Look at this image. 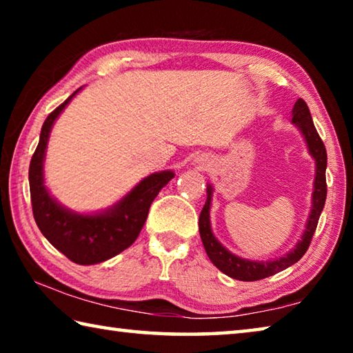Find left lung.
Wrapping results in <instances>:
<instances>
[{
    "mask_svg": "<svg viewBox=\"0 0 353 353\" xmlns=\"http://www.w3.org/2000/svg\"><path fill=\"white\" fill-rule=\"evenodd\" d=\"M292 123L301 129V132L305 139L308 146V151L312 157L316 160V177H314V190H313V205L312 212L307 221L305 230L294 249H291L288 254L280 256L277 260L270 261H254L246 260L241 256H236L229 252L223 244H221L216 238H214L212 227H210V202H212V185H207V201L205 205L202 208L199 214V234L202 244H204L205 252L208 259L212 260L214 266L218 268L221 272L229 276L235 280H243V282H254V280H261L270 276H274L280 271L286 270L291 265H294L302 259L303 254L312 243V238L318 227V221L321 216L322 208L325 204L327 198V182H325V168H327V151L324 143H322L321 137L316 130L312 113L305 101L299 98L296 101L294 107H292Z\"/></svg>",
    "mask_w": 353,
    "mask_h": 353,
    "instance_id": "8db88e82",
    "label": "left lung"
}]
</instances>
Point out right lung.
<instances>
[{"label":"right lung","instance_id":"obj_1","mask_svg":"<svg viewBox=\"0 0 353 353\" xmlns=\"http://www.w3.org/2000/svg\"><path fill=\"white\" fill-rule=\"evenodd\" d=\"M81 88L45 119L29 165V190L34 219L46 240L77 265H97L123 252L137 240L152 201L174 172L160 171L145 177L121 201L101 213L79 214L59 204L43 183L46 145L56 118Z\"/></svg>","mask_w":353,"mask_h":353}]
</instances>
